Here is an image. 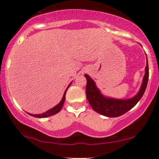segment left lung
Instances as JSON below:
<instances>
[{
  "mask_svg": "<svg viewBox=\"0 0 159 159\" xmlns=\"http://www.w3.org/2000/svg\"><path fill=\"white\" fill-rule=\"evenodd\" d=\"M84 76L87 78L86 95L92 108L96 112L104 116L108 117H117L131 110L143 96L149 79L148 61L146 66L145 75L139 92L134 97L129 99L120 100L105 98L100 93L99 90L96 87L95 82L93 81L92 78L88 75H84Z\"/></svg>",
  "mask_w": 159,
  "mask_h": 159,
  "instance_id": "1",
  "label": "left lung"
}]
</instances>
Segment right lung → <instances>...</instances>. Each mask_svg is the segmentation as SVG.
I'll return each instance as SVG.
<instances>
[{
	"mask_svg": "<svg viewBox=\"0 0 159 159\" xmlns=\"http://www.w3.org/2000/svg\"><path fill=\"white\" fill-rule=\"evenodd\" d=\"M70 84L68 86V87H67L66 90L64 94H63V98H62V100L61 101V102L58 104V105H57V106H55L54 107H53V108L50 109V110H49V111H46V112L43 113V114H30V116H35V117L44 118V117H48V116H52V115L57 114V113L61 110L62 107H63V103H64V101H65V98H66V91H67V90H68V88L69 87V86H70Z\"/></svg>",
	"mask_w": 159,
	"mask_h": 159,
	"instance_id": "right-lung-1",
	"label": "right lung"
}]
</instances>
